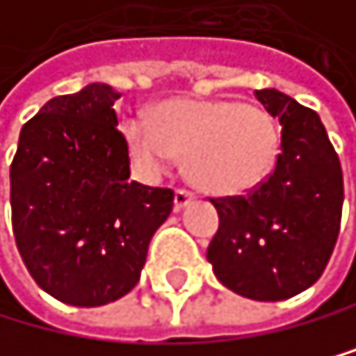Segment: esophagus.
I'll use <instances>...</instances> for the list:
<instances>
[{
    "instance_id": "obj_1",
    "label": "esophagus",
    "mask_w": 356,
    "mask_h": 356,
    "mask_svg": "<svg viewBox=\"0 0 356 356\" xmlns=\"http://www.w3.org/2000/svg\"><path fill=\"white\" fill-rule=\"evenodd\" d=\"M195 200V195L191 193V191H186V188H179L175 193V211H181V209H186L191 202Z\"/></svg>"
}]
</instances>
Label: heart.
Segmentation results:
<instances>
[{
	"label": "heart",
	"mask_w": 356,
	"mask_h": 356,
	"mask_svg": "<svg viewBox=\"0 0 356 356\" xmlns=\"http://www.w3.org/2000/svg\"><path fill=\"white\" fill-rule=\"evenodd\" d=\"M127 150L145 175L186 159L195 186L213 195L256 188L273 170L280 129L269 112L233 100H168L154 125L136 116L125 125Z\"/></svg>",
	"instance_id": "1"
}]
</instances>
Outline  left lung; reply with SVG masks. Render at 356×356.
<instances>
[{
  "mask_svg": "<svg viewBox=\"0 0 356 356\" xmlns=\"http://www.w3.org/2000/svg\"><path fill=\"white\" fill-rule=\"evenodd\" d=\"M278 118L276 168L244 197L211 200L220 229L206 258L224 287L251 300H285L321 278L341 229L343 175L316 112L278 89H256Z\"/></svg>",
  "mask_w": 356,
  "mask_h": 356,
  "instance_id": "1",
  "label": "left lung"
}]
</instances>
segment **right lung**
Masks as SVG:
<instances>
[{
	"instance_id": "right-lung-1",
	"label": "right lung",
	"mask_w": 356,
	"mask_h": 356,
	"mask_svg": "<svg viewBox=\"0 0 356 356\" xmlns=\"http://www.w3.org/2000/svg\"><path fill=\"white\" fill-rule=\"evenodd\" d=\"M109 85L56 96L22 127L10 165L13 233L54 298L98 307L132 291L175 193L129 179Z\"/></svg>"
}]
</instances>
